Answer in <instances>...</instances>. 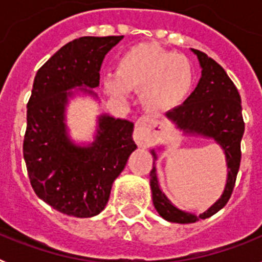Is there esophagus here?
I'll return each mask as SVG.
<instances>
[{
    "mask_svg": "<svg viewBox=\"0 0 262 262\" xmlns=\"http://www.w3.org/2000/svg\"><path fill=\"white\" fill-rule=\"evenodd\" d=\"M135 140L139 145H149L156 138L159 133V124L152 118L143 117L138 118L135 123Z\"/></svg>",
    "mask_w": 262,
    "mask_h": 262,
    "instance_id": "esophagus-1",
    "label": "esophagus"
}]
</instances>
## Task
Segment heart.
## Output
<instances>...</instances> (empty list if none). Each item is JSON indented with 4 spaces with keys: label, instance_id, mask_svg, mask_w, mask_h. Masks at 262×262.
Instances as JSON below:
<instances>
[{
    "label": "heart",
    "instance_id": "heart-1",
    "mask_svg": "<svg viewBox=\"0 0 262 262\" xmlns=\"http://www.w3.org/2000/svg\"><path fill=\"white\" fill-rule=\"evenodd\" d=\"M194 84V69L186 56L156 43L128 48L118 60L115 77L105 78L111 96L123 99L127 90L143 92L147 107L166 111L181 105Z\"/></svg>",
    "mask_w": 262,
    "mask_h": 262
}]
</instances>
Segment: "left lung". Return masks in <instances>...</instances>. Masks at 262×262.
Returning <instances> with one entry per match:
<instances>
[{"instance_id":"obj_1","label":"left lung","mask_w":262,"mask_h":262,"mask_svg":"<svg viewBox=\"0 0 262 262\" xmlns=\"http://www.w3.org/2000/svg\"><path fill=\"white\" fill-rule=\"evenodd\" d=\"M191 51L200 60L202 77L200 78V82L193 93L187 97L186 101L173 110H169L165 115L172 120L177 128L184 131L185 134L202 135L214 139L223 148L228 174H227L226 187L221 198L207 211L196 216L190 212L177 209L166 198L163 190L160 189L156 168L155 166L152 168L149 173L151 176L149 184H151L155 209L165 221L181 224L195 223L200 219L212 216L215 212L223 209L228 202L235 187L236 176L240 168V160H242L240 143L244 134L242 99L232 80L227 76L226 71L214 59L198 50L191 48ZM151 152L156 159L155 151Z\"/></svg>"}]
</instances>
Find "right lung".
Returning a JSON list of instances; mask_svg holds the SVG:
<instances>
[{
    "mask_svg": "<svg viewBox=\"0 0 262 262\" xmlns=\"http://www.w3.org/2000/svg\"><path fill=\"white\" fill-rule=\"evenodd\" d=\"M123 36H82L62 46L36 72L27 103L23 157L36 195L57 211L90 217L105 209L113 182L136 149L134 123L102 114L96 140L86 147L69 139L66 106L71 89L97 97L106 53Z\"/></svg>",
    "mask_w": 262,
    "mask_h": 262,
    "instance_id": "1",
    "label": "right lung"
}]
</instances>
